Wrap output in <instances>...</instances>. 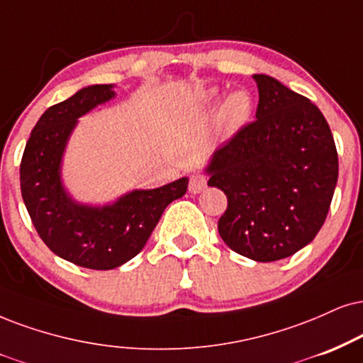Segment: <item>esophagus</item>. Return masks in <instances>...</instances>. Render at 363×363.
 I'll use <instances>...</instances> for the list:
<instances>
[{
    "mask_svg": "<svg viewBox=\"0 0 363 363\" xmlns=\"http://www.w3.org/2000/svg\"><path fill=\"white\" fill-rule=\"evenodd\" d=\"M207 186V178L200 173H194L190 177V183H189V190L191 194H200V191L205 190Z\"/></svg>",
    "mask_w": 363,
    "mask_h": 363,
    "instance_id": "obj_1",
    "label": "esophagus"
}]
</instances>
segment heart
<instances>
[{
  "label": "heart",
  "mask_w": 363,
  "mask_h": 363,
  "mask_svg": "<svg viewBox=\"0 0 363 363\" xmlns=\"http://www.w3.org/2000/svg\"><path fill=\"white\" fill-rule=\"evenodd\" d=\"M217 91L210 92V99H217ZM254 114V99L244 89L234 91L222 101L217 111V128L225 136L239 133L247 126Z\"/></svg>",
  "instance_id": "obj_1"
}]
</instances>
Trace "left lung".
Wrapping results in <instances>:
<instances>
[{
  "label": "left lung",
  "instance_id": "8db88e82",
  "mask_svg": "<svg viewBox=\"0 0 363 363\" xmlns=\"http://www.w3.org/2000/svg\"><path fill=\"white\" fill-rule=\"evenodd\" d=\"M259 89L256 121L216 150L208 186L227 195L218 234L257 262L293 256L315 239L332 203L338 155L325 116L310 99L269 75Z\"/></svg>",
  "mask_w": 363,
  "mask_h": 363
}]
</instances>
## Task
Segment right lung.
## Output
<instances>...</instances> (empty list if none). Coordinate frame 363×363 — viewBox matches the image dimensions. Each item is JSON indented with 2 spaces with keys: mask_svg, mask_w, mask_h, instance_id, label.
<instances>
[{
  "mask_svg": "<svg viewBox=\"0 0 363 363\" xmlns=\"http://www.w3.org/2000/svg\"><path fill=\"white\" fill-rule=\"evenodd\" d=\"M113 84L80 89L48 107L26 141L20 164L21 196L47 247L80 267L107 271L141 252L173 200L186 194L189 178L153 190H133L113 203H79L62 183V158L80 116L116 96Z\"/></svg>",
  "mask_w": 363,
  "mask_h": 363,
  "instance_id": "obj_1",
  "label": "right lung"
}]
</instances>
